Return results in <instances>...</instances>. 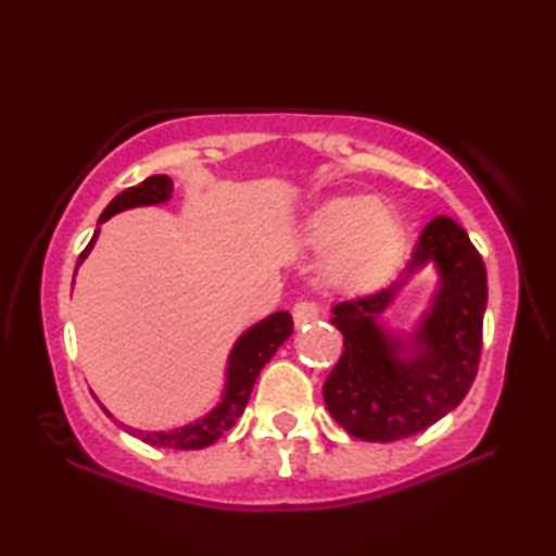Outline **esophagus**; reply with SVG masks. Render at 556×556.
Returning <instances> with one entry per match:
<instances>
[{
  "mask_svg": "<svg viewBox=\"0 0 556 556\" xmlns=\"http://www.w3.org/2000/svg\"><path fill=\"white\" fill-rule=\"evenodd\" d=\"M321 316V303L316 301H299L293 306V321L295 326H306Z\"/></svg>",
  "mask_w": 556,
  "mask_h": 556,
  "instance_id": "1",
  "label": "esophagus"
}]
</instances>
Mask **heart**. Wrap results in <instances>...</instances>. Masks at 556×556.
<instances>
[{"label": "heart", "instance_id": "heart-1", "mask_svg": "<svg viewBox=\"0 0 556 556\" xmlns=\"http://www.w3.org/2000/svg\"><path fill=\"white\" fill-rule=\"evenodd\" d=\"M306 240L316 250H329L324 276L349 291L382 283L402 253L397 215L367 197H337L321 204L308 219Z\"/></svg>", "mask_w": 556, "mask_h": 556}]
</instances>
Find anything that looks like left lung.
<instances>
[{
  "instance_id": "8db88e82",
  "label": "left lung",
  "mask_w": 556,
  "mask_h": 556,
  "mask_svg": "<svg viewBox=\"0 0 556 556\" xmlns=\"http://www.w3.org/2000/svg\"><path fill=\"white\" fill-rule=\"evenodd\" d=\"M428 263L440 288L409 344L379 326L405 280L333 306L344 352L324 382V400L349 435L369 443L415 435L458 407L473 384L489 301L485 265L468 232L443 215L422 230L407 276Z\"/></svg>"
}]
</instances>
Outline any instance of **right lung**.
<instances>
[{"instance_id":"obj_1","label":"right lung","mask_w":556,"mask_h":556,"mask_svg":"<svg viewBox=\"0 0 556 556\" xmlns=\"http://www.w3.org/2000/svg\"><path fill=\"white\" fill-rule=\"evenodd\" d=\"M172 189L174 185L166 174H154V177L143 179L141 185L128 187L121 194L113 197L98 223H105V219L116 215V212L143 207V204H162L172 197ZM98 232L101 230L93 232V240H90L88 248L80 253L78 265L86 261V255L90 253V248H93ZM291 333H293V318L288 311H278V314H270L268 318H263L261 324L250 326V329L238 339V344L232 346L230 359H227V384H225L223 402H219L212 413L200 417V420L189 422L185 428L162 430V432H143V430L126 428L124 422L118 425L121 428H126V432H131V435L141 438L143 443L156 445V447L200 451V447L212 445L215 440L223 438V432L230 430L235 420L242 415V409H245L250 400V392H253L257 375H261V369L270 362V356L278 352V346L283 344ZM105 415L113 417L109 409H105Z\"/></svg>"}]
</instances>
